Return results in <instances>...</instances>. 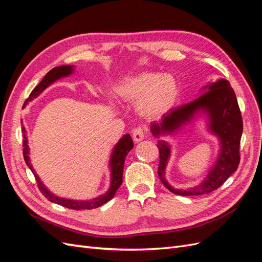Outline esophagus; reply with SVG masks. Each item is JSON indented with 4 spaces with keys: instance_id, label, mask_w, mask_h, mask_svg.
Returning <instances> with one entry per match:
<instances>
[{
    "instance_id": "esophagus-1",
    "label": "esophagus",
    "mask_w": 262,
    "mask_h": 262,
    "mask_svg": "<svg viewBox=\"0 0 262 262\" xmlns=\"http://www.w3.org/2000/svg\"><path fill=\"white\" fill-rule=\"evenodd\" d=\"M132 137H133V141L136 142V143H139V142H141L142 140L145 138V134H144L143 129H142V128L134 129L133 133H132Z\"/></svg>"
}]
</instances>
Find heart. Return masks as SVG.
<instances>
[{
    "label": "heart",
    "mask_w": 262,
    "mask_h": 262,
    "mask_svg": "<svg viewBox=\"0 0 262 262\" xmlns=\"http://www.w3.org/2000/svg\"><path fill=\"white\" fill-rule=\"evenodd\" d=\"M116 96L126 104H137L138 114L156 120L175 106L178 84L169 74L141 72L124 77L115 87Z\"/></svg>",
    "instance_id": "heart-1"
}]
</instances>
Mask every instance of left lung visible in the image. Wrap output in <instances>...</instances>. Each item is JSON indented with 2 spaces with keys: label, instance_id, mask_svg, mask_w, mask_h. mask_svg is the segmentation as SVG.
Returning a JSON list of instances; mask_svg holds the SVG:
<instances>
[{
  "label": "left lung",
  "instance_id": "obj_1",
  "mask_svg": "<svg viewBox=\"0 0 262 262\" xmlns=\"http://www.w3.org/2000/svg\"><path fill=\"white\" fill-rule=\"evenodd\" d=\"M202 95L188 104L170 109L163 116L160 123H150V132L155 138L167 136L179 131L196 117H207L208 131L220 141V152L215 163L201 184L188 189L171 187L165 178V170L170 157V145L158 140L160 164L158 177L169 191L178 195L208 194L220 188L227 178L236 171L241 161L239 144L243 133V119L238 102L231 84L225 78L209 83L201 89Z\"/></svg>",
  "mask_w": 262,
  "mask_h": 262
}]
</instances>
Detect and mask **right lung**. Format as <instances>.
<instances>
[{"instance_id": "right-lung-1", "label": "right lung", "mask_w": 262, "mask_h": 262, "mask_svg": "<svg viewBox=\"0 0 262 262\" xmlns=\"http://www.w3.org/2000/svg\"><path fill=\"white\" fill-rule=\"evenodd\" d=\"M74 67L73 66H61L53 68L51 71H49L48 73L45 75V77L41 80V82L39 83L33 92L30 93L29 97L26 99L25 104H24V107H25L29 101L33 100L34 98L38 97L47 87L50 86L52 83L55 81H58L61 77H66L69 76L73 73ZM21 131L24 133V141H23V154L24 158H25V162L27 164L30 170L33 171L34 176L36 178V181L38 184V188L40 190L41 193L48 199L50 202L57 203L62 205V207L68 208V209H73V210H92L95 208H98L100 205L105 204L109 200H112L114 195L116 194L117 190L119 187L122 184V173H123V166H124V161L125 157L128 155V153L133 148V141L130 137V134H125L120 140H119L116 146L114 147V150L112 153V156H110V161H109V167H110V187L108 189V191L104 194H101L95 199L92 200H71V199H64V198H60L58 195H55L52 193L50 190L47 189V187L42 184V181L40 178L38 177L37 173L35 172V169L33 168V166L30 164L29 160V147H28V140L26 137V130L25 126H23Z\"/></svg>"}]
</instances>
